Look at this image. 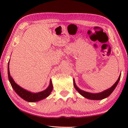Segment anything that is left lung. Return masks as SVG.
I'll use <instances>...</instances> for the list:
<instances>
[{
	"mask_svg": "<svg viewBox=\"0 0 128 128\" xmlns=\"http://www.w3.org/2000/svg\"><path fill=\"white\" fill-rule=\"evenodd\" d=\"M120 77H121V73H120V75L119 76L118 80H117L116 82L111 86V88H108V89L106 90H104L100 92H98V93L89 92H85V91L80 89L78 87H77L76 84L75 80L74 78H73V85H74L76 90L77 92L82 95V96L85 97V98L88 99H91V100H102V99L107 98V97L109 96L111 94V93L114 92V88H116L117 85H118L119 81H120Z\"/></svg>",
	"mask_w": 128,
	"mask_h": 128,
	"instance_id": "left-lung-1",
	"label": "left lung"
}]
</instances>
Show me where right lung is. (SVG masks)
<instances>
[{
	"label": "right lung",
	"instance_id": "obj_1",
	"mask_svg": "<svg viewBox=\"0 0 128 128\" xmlns=\"http://www.w3.org/2000/svg\"><path fill=\"white\" fill-rule=\"evenodd\" d=\"M10 60L8 63V79H9L10 82V85L12 86V88H14V92H16L21 98L29 102H38L40 100H42L48 97L50 94H51L52 90L53 89V85L52 83L51 80L50 81V84L48 87H47L44 90H43L42 92H29L27 90L25 89L15 82L14 80L12 78V77L10 76Z\"/></svg>",
	"mask_w": 128,
	"mask_h": 128
}]
</instances>
